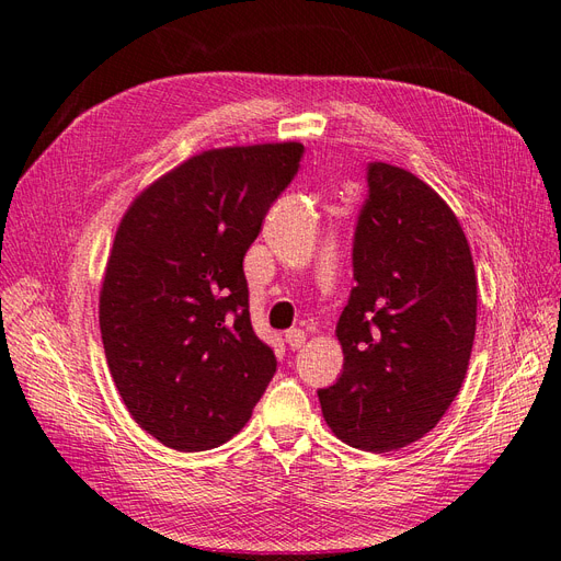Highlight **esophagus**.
Masks as SVG:
<instances>
[{
  "instance_id": "34e87169",
  "label": "esophagus",
  "mask_w": 561,
  "mask_h": 561,
  "mask_svg": "<svg viewBox=\"0 0 561 561\" xmlns=\"http://www.w3.org/2000/svg\"><path fill=\"white\" fill-rule=\"evenodd\" d=\"M285 344L290 346L293 351H297V348L307 344V334H304V330H290L285 334Z\"/></svg>"
}]
</instances>
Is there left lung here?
Listing matches in <instances>:
<instances>
[{
    "label": "left lung",
    "instance_id": "8db88e82",
    "mask_svg": "<svg viewBox=\"0 0 561 561\" xmlns=\"http://www.w3.org/2000/svg\"><path fill=\"white\" fill-rule=\"evenodd\" d=\"M353 278L336 322L344 371L318 390L332 433L393 451L437 426L466 379L478 276L466 233L433 186L404 168L367 165Z\"/></svg>",
    "mask_w": 561,
    "mask_h": 561
}]
</instances>
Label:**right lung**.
Masks as SVG:
<instances>
[{"label": "right lung", "instance_id": "add662e5", "mask_svg": "<svg viewBox=\"0 0 561 561\" xmlns=\"http://www.w3.org/2000/svg\"><path fill=\"white\" fill-rule=\"evenodd\" d=\"M301 154V142L201 151L145 186L118 222L100 334L126 410L165 447L225 445L274 377L243 257Z\"/></svg>", "mask_w": 561, "mask_h": 561}]
</instances>
